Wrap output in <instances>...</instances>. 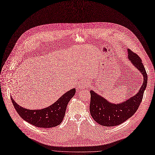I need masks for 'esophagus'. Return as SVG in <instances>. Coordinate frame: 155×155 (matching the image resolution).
Returning <instances> with one entry per match:
<instances>
[{"instance_id": "esophagus-1", "label": "esophagus", "mask_w": 155, "mask_h": 155, "mask_svg": "<svg viewBox=\"0 0 155 155\" xmlns=\"http://www.w3.org/2000/svg\"><path fill=\"white\" fill-rule=\"evenodd\" d=\"M89 85V84L87 81H85V80H82L78 85V87L80 89H84L85 88V87H88Z\"/></svg>"}]
</instances>
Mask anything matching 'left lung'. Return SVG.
I'll use <instances>...</instances> for the list:
<instances>
[{"mask_svg":"<svg viewBox=\"0 0 155 155\" xmlns=\"http://www.w3.org/2000/svg\"><path fill=\"white\" fill-rule=\"evenodd\" d=\"M127 51L129 59L143 75V83L136 94L120 104L110 103L96 92L93 91H90L91 115L96 122L103 126L112 127L124 123L136 112L143 100V94L147 82V73L142 60L137 54L129 49Z\"/></svg>","mask_w":155,"mask_h":155,"instance_id":"1","label":"left lung"}]
</instances>
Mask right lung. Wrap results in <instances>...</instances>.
I'll return each instance as SVG.
<instances>
[{"instance_id":"obj_1","label":"right lung","mask_w":155,"mask_h":155,"mask_svg":"<svg viewBox=\"0 0 155 155\" xmlns=\"http://www.w3.org/2000/svg\"><path fill=\"white\" fill-rule=\"evenodd\" d=\"M76 92L71 89L50 106L42 110H28L18 105L11 96L12 103L19 115L28 123L40 128H51L58 126L64 118L67 105Z\"/></svg>"}]
</instances>
